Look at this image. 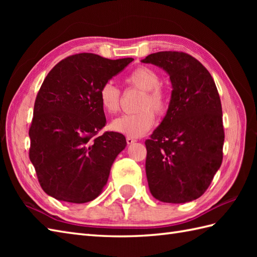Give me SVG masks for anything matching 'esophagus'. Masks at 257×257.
<instances>
[{"mask_svg": "<svg viewBox=\"0 0 257 257\" xmlns=\"http://www.w3.org/2000/svg\"><path fill=\"white\" fill-rule=\"evenodd\" d=\"M125 141H127L128 145H133V144H135L137 140H136V139L133 138V137H127V138H125Z\"/></svg>", "mask_w": 257, "mask_h": 257, "instance_id": "1", "label": "esophagus"}]
</instances>
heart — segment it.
Returning <instances> with one entry per match:
<instances>
[{"instance_id": "1", "label": "heart", "mask_w": 257, "mask_h": 257, "mask_svg": "<svg viewBox=\"0 0 257 257\" xmlns=\"http://www.w3.org/2000/svg\"><path fill=\"white\" fill-rule=\"evenodd\" d=\"M127 84L144 90L138 108L140 111L122 114L111 122L113 132L128 136V137H141L148 133L155 123V113L151 107L161 114L168 108L167 90L160 85V76L155 69L149 67L136 68L125 78ZM121 92L112 81H106L99 90V100L102 108L109 113H116L120 108Z\"/></svg>"}]
</instances>
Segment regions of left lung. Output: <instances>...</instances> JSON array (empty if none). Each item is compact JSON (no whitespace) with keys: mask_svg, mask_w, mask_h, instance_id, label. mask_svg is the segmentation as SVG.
I'll return each mask as SVG.
<instances>
[{"mask_svg":"<svg viewBox=\"0 0 257 257\" xmlns=\"http://www.w3.org/2000/svg\"><path fill=\"white\" fill-rule=\"evenodd\" d=\"M170 76L165 118L146 140V174L151 194L166 203L196 200L209 188L223 159L224 129L219 92L198 59L159 52L141 61Z\"/></svg>","mask_w":257,"mask_h":257,"instance_id":"obj_1","label":"left lung"}]
</instances>
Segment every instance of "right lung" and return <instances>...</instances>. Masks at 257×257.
Listing matches in <instances>:
<instances>
[{
  "mask_svg": "<svg viewBox=\"0 0 257 257\" xmlns=\"http://www.w3.org/2000/svg\"><path fill=\"white\" fill-rule=\"evenodd\" d=\"M133 61L80 53L63 59L47 74L29 135L30 159L48 195L86 203L101 193L127 143L119 133L97 136L106 123L99 90Z\"/></svg>",
  "mask_w": 257,
  "mask_h": 257,
  "instance_id": "add662e5",
  "label": "right lung"
}]
</instances>
